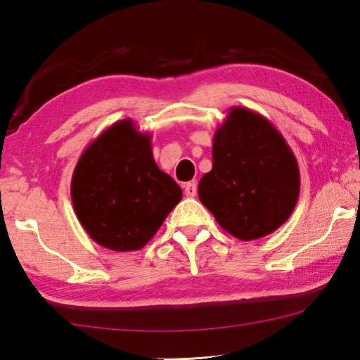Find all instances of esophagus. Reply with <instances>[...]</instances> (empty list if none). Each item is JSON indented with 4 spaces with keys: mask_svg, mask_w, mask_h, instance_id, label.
<instances>
[{
    "mask_svg": "<svg viewBox=\"0 0 360 360\" xmlns=\"http://www.w3.org/2000/svg\"><path fill=\"white\" fill-rule=\"evenodd\" d=\"M184 192H186V196L193 198V196L196 195V192H198L196 182H195V181H193V182H187V184L184 186Z\"/></svg>",
    "mask_w": 360,
    "mask_h": 360,
    "instance_id": "34e87169",
    "label": "esophagus"
}]
</instances>
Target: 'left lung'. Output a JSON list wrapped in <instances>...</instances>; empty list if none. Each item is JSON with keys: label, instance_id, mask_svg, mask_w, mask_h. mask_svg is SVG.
<instances>
[{"label": "left lung", "instance_id": "obj_1", "mask_svg": "<svg viewBox=\"0 0 360 360\" xmlns=\"http://www.w3.org/2000/svg\"><path fill=\"white\" fill-rule=\"evenodd\" d=\"M212 159L198 196L226 232L252 241L286 223L300 195V170L272 122L233 106L213 136Z\"/></svg>", "mask_w": 360, "mask_h": 360}]
</instances>
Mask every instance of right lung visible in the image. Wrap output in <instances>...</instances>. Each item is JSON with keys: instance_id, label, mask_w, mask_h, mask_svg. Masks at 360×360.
<instances>
[{"instance_id": "1", "label": "right lung", "mask_w": 360, "mask_h": 360, "mask_svg": "<svg viewBox=\"0 0 360 360\" xmlns=\"http://www.w3.org/2000/svg\"><path fill=\"white\" fill-rule=\"evenodd\" d=\"M71 198L91 240L110 250L131 252L156 235L182 190L156 165L151 134L124 119L83 150L72 173Z\"/></svg>"}]
</instances>
